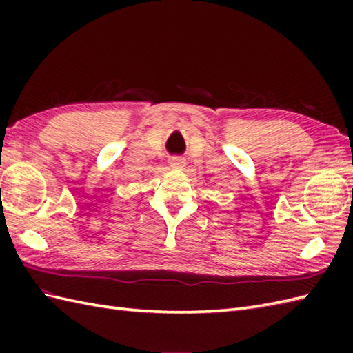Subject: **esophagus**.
<instances>
[{"label": "esophagus", "mask_w": 353, "mask_h": 353, "mask_svg": "<svg viewBox=\"0 0 353 353\" xmlns=\"http://www.w3.org/2000/svg\"><path fill=\"white\" fill-rule=\"evenodd\" d=\"M185 159L181 156H172L170 157V167L172 168H183L185 167Z\"/></svg>", "instance_id": "obj_1"}]
</instances>
